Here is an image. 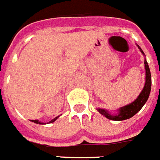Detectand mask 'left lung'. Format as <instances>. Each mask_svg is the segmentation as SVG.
<instances>
[{"label":"left lung","mask_w":160,"mask_h":160,"mask_svg":"<svg viewBox=\"0 0 160 160\" xmlns=\"http://www.w3.org/2000/svg\"><path fill=\"white\" fill-rule=\"evenodd\" d=\"M137 47L144 55V52L142 51V48L138 45H137ZM144 64H145V68H146V82H145L143 90H142V92L140 93V95L135 101L131 103V104H128V105H125L123 107H121L118 109V113L115 115L110 114L107 110L103 109H97L99 113H101L102 115H104L110 120L122 121V120L128 119V118H132V116L135 115L137 112L141 110V109L148 100L150 93V89H151V74H150L148 63H147L146 59H145Z\"/></svg>","instance_id":"8db88e82"}]
</instances>
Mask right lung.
<instances>
[{"mask_svg":"<svg viewBox=\"0 0 160 160\" xmlns=\"http://www.w3.org/2000/svg\"><path fill=\"white\" fill-rule=\"evenodd\" d=\"M59 116H58V117H56V118H54V119H52L51 120V121H50V122H55V120L57 119L58 118H59ZM32 122H35V123H38V124H44V122H39V121H38V120H32ZM45 124H46V123H45Z\"/></svg>","mask_w":160,"mask_h":160,"instance_id":"1","label":"right lung"}]
</instances>
